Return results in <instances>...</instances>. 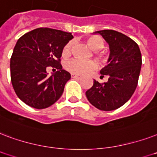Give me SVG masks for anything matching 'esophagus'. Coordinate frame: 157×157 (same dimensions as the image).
I'll use <instances>...</instances> for the list:
<instances>
[{
	"label": "esophagus",
	"mask_w": 157,
	"mask_h": 157,
	"mask_svg": "<svg viewBox=\"0 0 157 157\" xmlns=\"http://www.w3.org/2000/svg\"><path fill=\"white\" fill-rule=\"evenodd\" d=\"M81 77H82L81 75H75V74H71V78H80Z\"/></svg>",
	"instance_id": "34e87169"
}]
</instances>
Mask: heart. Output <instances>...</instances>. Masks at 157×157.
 Listing matches in <instances>:
<instances>
[{
  "mask_svg": "<svg viewBox=\"0 0 157 157\" xmlns=\"http://www.w3.org/2000/svg\"><path fill=\"white\" fill-rule=\"evenodd\" d=\"M87 43L89 47L94 51L101 49L104 46L103 40L98 36H91L87 38ZM72 42H68L62 50V56L68 57L71 54ZM96 63L92 60H82V59H71L65 63V69L75 74H86L96 68Z\"/></svg>",
  "mask_w": 157,
  "mask_h": 157,
  "instance_id": "obj_1",
  "label": "heart"
}]
</instances>
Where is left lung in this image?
I'll return each mask as SVG.
<instances>
[{
  "label": "left lung",
  "mask_w": 157,
  "mask_h": 157,
  "mask_svg": "<svg viewBox=\"0 0 157 157\" xmlns=\"http://www.w3.org/2000/svg\"><path fill=\"white\" fill-rule=\"evenodd\" d=\"M94 33L100 34L109 45L108 65L100 71L102 77L108 76V81L100 83L93 80L86 97L99 110H116L130 99L137 87L142 65L140 49L130 37L115 30H101Z\"/></svg>",
  "instance_id": "left-lung-1"
}]
</instances>
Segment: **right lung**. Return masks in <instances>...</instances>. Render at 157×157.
I'll return each instance as SVG.
<instances>
[{"label":"right lung","instance_id":"right-lung-1","mask_svg":"<svg viewBox=\"0 0 157 157\" xmlns=\"http://www.w3.org/2000/svg\"><path fill=\"white\" fill-rule=\"evenodd\" d=\"M70 33L40 28L23 35L10 58V77L18 98L31 107L45 109L53 105L64 92L70 74L62 69V50L73 38ZM58 71L48 76L46 68Z\"/></svg>","mask_w":157,"mask_h":157}]
</instances>
